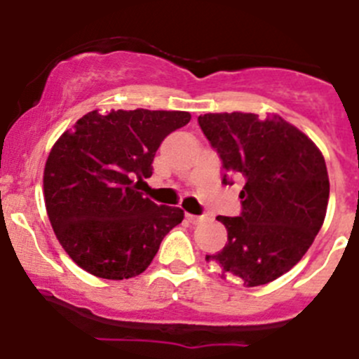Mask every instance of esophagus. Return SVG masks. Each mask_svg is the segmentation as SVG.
<instances>
[{
  "instance_id": "obj_1",
  "label": "esophagus",
  "mask_w": 359,
  "mask_h": 359,
  "mask_svg": "<svg viewBox=\"0 0 359 359\" xmlns=\"http://www.w3.org/2000/svg\"><path fill=\"white\" fill-rule=\"evenodd\" d=\"M187 220H189L191 224H200L205 220V215H193V213H187Z\"/></svg>"
}]
</instances>
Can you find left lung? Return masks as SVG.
I'll return each mask as SVG.
<instances>
[{
  "label": "left lung",
  "mask_w": 359,
  "mask_h": 359,
  "mask_svg": "<svg viewBox=\"0 0 359 359\" xmlns=\"http://www.w3.org/2000/svg\"><path fill=\"white\" fill-rule=\"evenodd\" d=\"M203 133L222 159L241 175L240 217L219 215L227 243L206 255L245 287H259L288 273L313 245L327 215L330 182L313 140L281 116L210 112L198 118ZM224 184H233L224 173Z\"/></svg>",
  "instance_id": "1"
}]
</instances>
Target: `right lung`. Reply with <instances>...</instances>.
Masks as SVG:
<instances>
[{"instance_id": "1", "label": "right lung", "mask_w": 359, "mask_h": 359, "mask_svg": "<svg viewBox=\"0 0 359 359\" xmlns=\"http://www.w3.org/2000/svg\"><path fill=\"white\" fill-rule=\"evenodd\" d=\"M189 119L186 111H92L52 147L43 175L46 213L86 273L104 280L144 273L182 222V210L156 205L137 186L153 175L163 139Z\"/></svg>"}]
</instances>
